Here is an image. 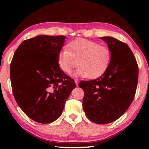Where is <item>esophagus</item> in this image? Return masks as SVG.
I'll return each instance as SVG.
<instances>
[{
  "label": "esophagus",
  "instance_id": "1",
  "mask_svg": "<svg viewBox=\"0 0 149 149\" xmlns=\"http://www.w3.org/2000/svg\"><path fill=\"white\" fill-rule=\"evenodd\" d=\"M74 81L75 83V84H76V85H78V83H79V80H78L77 79H74Z\"/></svg>",
  "mask_w": 149,
  "mask_h": 149
}]
</instances>
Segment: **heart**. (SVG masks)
I'll return each mask as SVG.
<instances>
[{
	"mask_svg": "<svg viewBox=\"0 0 149 149\" xmlns=\"http://www.w3.org/2000/svg\"><path fill=\"white\" fill-rule=\"evenodd\" d=\"M111 59L107 47L85 39L74 40L62 50L58 56V63L63 72L70 74L79 65L75 75L90 78L98 77L107 69Z\"/></svg>",
	"mask_w": 149,
	"mask_h": 149,
	"instance_id": "b5f03b06",
	"label": "heart"
}]
</instances>
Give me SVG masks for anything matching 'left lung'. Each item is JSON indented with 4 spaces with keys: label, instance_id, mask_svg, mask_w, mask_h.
<instances>
[{
    "label": "left lung",
    "instance_id": "8db88e82",
    "mask_svg": "<svg viewBox=\"0 0 149 149\" xmlns=\"http://www.w3.org/2000/svg\"><path fill=\"white\" fill-rule=\"evenodd\" d=\"M111 52L109 64L97 79L81 81L83 108L89 119L98 124L118 120L128 109L137 87L139 68L127 44L114 37H102Z\"/></svg>",
    "mask_w": 149,
    "mask_h": 149
}]
</instances>
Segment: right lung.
I'll use <instances>...</instances> for the list:
<instances>
[{"instance_id":"add662e5","label":"right lung","mask_w":149,"mask_h":149,"mask_svg":"<svg viewBox=\"0 0 149 149\" xmlns=\"http://www.w3.org/2000/svg\"><path fill=\"white\" fill-rule=\"evenodd\" d=\"M65 39L64 35H38L25 40L12 58L10 80L14 99L25 114L38 123L57 120L75 87L74 79L58 63Z\"/></svg>"}]
</instances>
